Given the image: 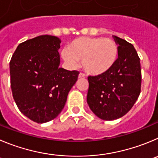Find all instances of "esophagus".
I'll list each match as a JSON object with an SVG mask.
<instances>
[{"mask_svg": "<svg viewBox=\"0 0 158 158\" xmlns=\"http://www.w3.org/2000/svg\"><path fill=\"white\" fill-rule=\"evenodd\" d=\"M86 76V75L84 74V73H82V72H80L79 74V79H81V78H84Z\"/></svg>", "mask_w": 158, "mask_h": 158, "instance_id": "34e87169", "label": "esophagus"}]
</instances>
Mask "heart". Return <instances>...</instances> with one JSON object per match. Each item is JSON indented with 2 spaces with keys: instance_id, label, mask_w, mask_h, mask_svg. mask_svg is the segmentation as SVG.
<instances>
[{
  "instance_id": "b5f03b06",
  "label": "heart",
  "mask_w": 158,
  "mask_h": 158,
  "mask_svg": "<svg viewBox=\"0 0 158 158\" xmlns=\"http://www.w3.org/2000/svg\"><path fill=\"white\" fill-rule=\"evenodd\" d=\"M118 48L114 40L101 37H79L72 40L68 50L62 51L64 61L76 67L79 61L89 74L101 75L108 72L115 64Z\"/></svg>"
}]
</instances>
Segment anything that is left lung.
Instances as JSON below:
<instances>
[{
	"label": "left lung",
	"mask_w": 158,
	"mask_h": 158,
	"mask_svg": "<svg viewBox=\"0 0 158 158\" xmlns=\"http://www.w3.org/2000/svg\"><path fill=\"white\" fill-rule=\"evenodd\" d=\"M118 44V57L108 72L88 76L87 104L98 118L114 120L129 111L141 91L139 57L133 45L114 36Z\"/></svg>",
	"instance_id": "8db88e82"
}]
</instances>
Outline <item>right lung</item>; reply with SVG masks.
<instances>
[{"label":"right lung","mask_w":158,"mask_h":158,"mask_svg":"<svg viewBox=\"0 0 158 158\" xmlns=\"http://www.w3.org/2000/svg\"><path fill=\"white\" fill-rule=\"evenodd\" d=\"M61 40L42 35L21 43L10 61L12 96L19 110L37 123L55 118L79 72L59 68Z\"/></svg>","instance_id":"obj_1"}]
</instances>
